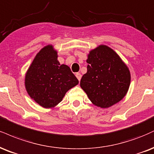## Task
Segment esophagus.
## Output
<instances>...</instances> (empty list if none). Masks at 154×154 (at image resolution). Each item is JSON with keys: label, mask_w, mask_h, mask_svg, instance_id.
I'll return each instance as SVG.
<instances>
[{"label": "esophagus", "mask_w": 154, "mask_h": 154, "mask_svg": "<svg viewBox=\"0 0 154 154\" xmlns=\"http://www.w3.org/2000/svg\"><path fill=\"white\" fill-rule=\"evenodd\" d=\"M76 77H77V78L78 80L79 81L81 79V77H82V75H81L80 73H79V72H77V73H76Z\"/></svg>", "instance_id": "34e87169"}]
</instances>
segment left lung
Listing matches in <instances>:
<instances>
[{"label":"left lung","instance_id":"obj_1","mask_svg":"<svg viewBox=\"0 0 154 154\" xmlns=\"http://www.w3.org/2000/svg\"><path fill=\"white\" fill-rule=\"evenodd\" d=\"M88 72L80 87L96 106L107 108L121 100L131 83L128 66L116 52L105 45L92 50L87 59Z\"/></svg>","mask_w":154,"mask_h":154}]
</instances>
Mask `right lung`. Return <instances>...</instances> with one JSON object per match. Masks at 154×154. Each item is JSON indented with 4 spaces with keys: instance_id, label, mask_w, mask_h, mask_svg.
Segmentation results:
<instances>
[{
    "instance_id": "right-lung-1",
    "label": "right lung",
    "mask_w": 154,
    "mask_h": 154,
    "mask_svg": "<svg viewBox=\"0 0 154 154\" xmlns=\"http://www.w3.org/2000/svg\"><path fill=\"white\" fill-rule=\"evenodd\" d=\"M78 83L69 66L59 64L57 51L51 45L37 54L25 77L28 94L45 108L56 106L66 92Z\"/></svg>"
}]
</instances>
